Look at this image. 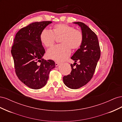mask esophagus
<instances>
[{
  "instance_id": "esophagus-1",
  "label": "esophagus",
  "mask_w": 122,
  "mask_h": 122,
  "mask_svg": "<svg viewBox=\"0 0 122 122\" xmlns=\"http://www.w3.org/2000/svg\"><path fill=\"white\" fill-rule=\"evenodd\" d=\"M60 64L58 62H55V66H56V67H57L58 66H59V65H60Z\"/></svg>"
}]
</instances>
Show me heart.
I'll return each mask as SVG.
<instances>
[{"label": "heart", "mask_w": 122, "mask_h": 122, "mask_svg": "<svg viewBox=\"0 0 122 122\" xmlns=\"http://www.w3.org/2000/svg\"><path fill=\"white\" fill-rule=\"evenodd\" d=\"M61 45L55 46L47 51V56L57 61L66 60L71 53V49H78L83 42L81 31L75 29L66 24H57L54 25L51 31L44 29L40 34V40L47 47H52L55 43V37L61 36Z\"/></svg>", "instance_id": "b5f03b06"}]
</instances>
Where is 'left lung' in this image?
Segmentation results:
<instances>
[{
	"label": "left lung",
	"instance_id": "obj_1",
	"mask_svg": "<svg viewBox=\"0 0 122 122\" xmlns=\"http://www.w3.org/2000/svg\"><path fill=\"white\" fill-rule=\"evenodd\" d=\"M73 23L80 27L83 42L80 48L71 58L75 62L73 65L71 64L72 71L70 74L64 76L63 81L67 87L77 89L87 84L92 78L101 52L98 37L95 33L82 22H76ZM77 61H79V64H76Z\"/></svg>",
	"mask_w": 122,
	"mask_h": 122
}]
</instances>
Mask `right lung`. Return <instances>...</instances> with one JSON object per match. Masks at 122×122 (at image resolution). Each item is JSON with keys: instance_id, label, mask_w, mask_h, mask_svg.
<instances>
[{"instance_id": "right-lung-1", "label": "right lung", "mask_w": 122, "mask_h": 122, "mask_svg": "<svg viewBox=\"0 0 122 122\" xmlns=\"http://www.w3.org/2000/svg\"><path fill=\"white\" fill-rule=\"evenodd\" d=\"M51 21L36 22L19 30L14 40L11 53L16 75L22 82L38 90L46 84L50 71L55 67L52 60H45V49L40 34Z\"/></svg>"}]
</instances>
